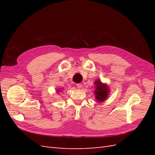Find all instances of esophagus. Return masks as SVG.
<instances>
[{
  "label": "esophagus",
  "mask_w": 155,
  "mask_h": 155,
  "mask_svg": "<svg viewBox=\"0 0 155 155\" xmlns=\"http://www.w3.org/2000/svg\"><path fill=\"white\" fill-rule=\"evenodd\" d=\"M76 86H77L78 88H81L82 87V84H81V83H78V84H77Z\"/></svg>",
  "instance_id": "obj_1"
}]
</instances>
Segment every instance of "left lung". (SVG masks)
I'll return each mask as SVG.
<instances>
[{
	"label": "left lung",
	"mask_w": 155,
	"mask_h": 155,
	"mask_svg": "<svg viewBox=\"0 0 155 155\" xmlns=\"http://www.w3.org/2000/svg\"><path fill=\"white\" fill-rule=\"evenodd\" d=\"M96 89L94 90V94L96 100L97 102L101 103L105 101L110 94V88L107 84L102 83L98 78L94 81Z\"/></svg>",
	"instance_id": "1"
}]
</instances>
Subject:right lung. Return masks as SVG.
<instances>
[{"label": "right lung", "mask_w": 155, "mask_h": 155, "mask_svg": "<svg viewBox=\"0 0 155 155\" xmlns=\"http://www.w3.org/2000/svg\"><path fill=\"white\" fill-rule=\"evenodd\" d=\"M62 91V89H57V90H56V91H57V92H57V93H59V92H61V91Z\"/></svg>", "instance_id": "right-lung-1"}]
</instances>
